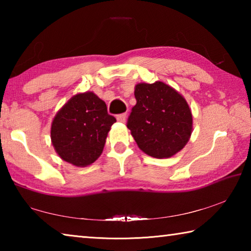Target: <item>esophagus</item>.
Wrapping results in <instances>:
<instances>
[{
	"label": "esophagus",
	"mask_w": 251,
	"mask_h": 251,
	"mask_svg": "<svg viewBox=\"0 0 251 251\" xmlns=\"http://www.w3.org/2000/svg\"><path fill=\"white\" fill-rule=\"evenodd\" d=\"M117 121L121 123L126 122V114H121V115H117Z\"/></svg>",
	"instance_id": "34e87169"
}]
</instances>
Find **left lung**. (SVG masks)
<instances>
[{"label": "left lung", "instance_id": "left-lung-1", "mask_svg": "<svg viewBox=\"0 0 251 251\" xmlns=\"http://www.w3.org/2000/svg\"><path fill=\"white\" fill-rule=\"evenodd\" d=\"M136 105L127 127L138 147L155 158H168L185 147L193 130L186 100L163 82L135 86Z\"/></svg>", "mask_w": 251, "mask_h": 251}]
</instances>
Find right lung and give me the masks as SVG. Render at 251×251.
<instances>
[{
	"mask_svg": "<svg viewBox=\"0 0 251 251\" xmlns=\"http://www.w3.org/2000/svg\"><path fill=\"white\" fill-rule=\"evenodd\" d=\"M116 118L93 92L74 95L58 110L50 127V139L63 160L84 167L99 158Z\"/></svg>",
	"mask_w": 251,
	"mask_h": 251,
	"instance_id": "obj_1",
	"label": "right lung"
}]
</instances>
